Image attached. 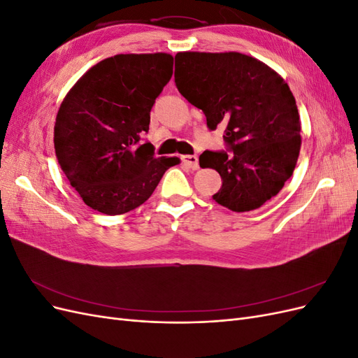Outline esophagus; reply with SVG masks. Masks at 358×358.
<instances>
[{
    "instance_id": "esophagus-1",
    "label": "esophagus",
    "mask_w": 358,
    "mask_h": 358,
    "mask_svg": "<svg viewBox=\"0 0 358 358\" xmlns=\"http://www.w3.org/2000/svg\"><path fill=\"white\" fill-rule=\"evenodd\" d=\"M182 162L187 167L192 169V170H197L199 169V158L196 155H183L182 157Z\"/></svg>"
}]
</instances>
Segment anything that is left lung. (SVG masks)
<instances>
[{
	"label": "left lung",
	"mask_w": 358,
	"mask_h": 358,
	"mask_svg": "<svg viewBox=\"0 0 358 358\" xmlns=\"http://www.w3.org/2000/svg\"><path fill=\"white\" fill-rule=\"evenodd\" d=\"M175 83L203 110L209 129L224 128L227 150H204L222 187L213 200L233 212L258 209L282 189L300 152L296 99L280 76L237 52H179Z\"/></svg>",
	"instance_id": "1"
}]
</instances>
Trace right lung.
<instances>
[{"mask_svg": "<svg viewBox=\"0 0 358 358\" xmlns=\"http://www.w3.org/2000/svg\"><path fill=\"white\" fill-rule=\"evenodd\" d=\"M173 74L169 53L115 55L76 82L55 122V154L70 185L94 210L143 204L179 158H157L143 142L150 109Z\"/></svg>", "mask_w": 358, "mask_h": 358, "instance_id": "right-lung-1", "label": "right lung"}]
</instances>
